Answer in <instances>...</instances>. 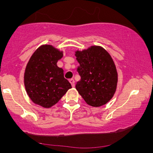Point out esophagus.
Here are the masks:
<instances>
[{"label": "esophagus", "instance_id": "esophagus-1", "mask_svg": "<svg viewBox=\"0 0 153 153\" xmlns=\"http://www.w3.org/2000/svg\"><path fill=\"white\" fill-rule=\"evenodd\" d=\"M69 82H70V84H71V85H72V87H74V86H75V81H74V79H70L69 80Z\"/></svg>", "mask_w": 153, "mask_h": 153}]
</instances>
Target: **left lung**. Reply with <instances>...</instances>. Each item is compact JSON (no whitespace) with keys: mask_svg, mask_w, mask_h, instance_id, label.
<instances>
[{"mask_svg":"<svg viewBox=\"0 0 153 153\" xmlns=\"http://www.w3.org/2000/svg\"><path fill=\"white\" fill-rule=\"evenodd\" d=\"M81 76L75 88L86 103L95 107L109 102L113 97L118 83L115 63L107 51L99 46L76 51Z\"/></svg>","mask_w":153,"mask_h":153,"instance_id":"1","label":"left lung"}]
</instances>
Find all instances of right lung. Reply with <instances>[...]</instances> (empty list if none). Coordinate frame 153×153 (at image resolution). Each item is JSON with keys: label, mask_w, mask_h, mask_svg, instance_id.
Wrapping results in <instances>:
<instances>
[{"label": "right lung", "mask_w": 153, "mask_h": 153, "mask_svg": "<svg viewBox=\"0 0 153 153\" xmlns=\"http://www.w3.org/2000/svg\"><path fill=\"white\" fill-rule=\"evenodd\" d=\"M63 52L52 45H43L32 54L24 72V85L35 104L49 108L59 101L72 88L64 76V70L57 66Z\"/></svg>", "instance_id": "right-lung-1"}]
</instances>
